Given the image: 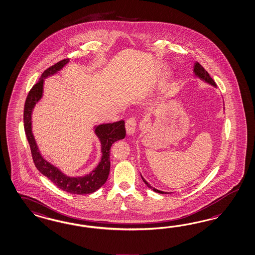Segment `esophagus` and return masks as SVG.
<instances>
[{"mask_svg": "<svg viewBox=\"0 0 255 255\" xmlns=\"http://www.w3.org/2000/svg\"><path fill=\"white\" fill-rule=\"evenodd\" d=\"M136 127H137V118L129 117L126 121V129H127V133L128 135H131V134H133L135 132Z\"/></svg>", "mask_w": 255, "mask_h": 255, "instance_id": "1", "label": "esophagus"}]
</instances>
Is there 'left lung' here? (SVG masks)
I'll use <instances>...</instances> for the list:
<instances>
[{
  "mask_svg": "<svg viewBox=\"0 0 255 255\" xmlns=\"http://www.w3.org/2000/svg\"><path fill=\"white\" fill-rule=\"evenodd\" d=\"M194 73L195 74L197 75V77H199L200 79H202V80L205 81V82H207V83H209L210 85L211 86H213V87H216V84H215V82L213 81V79L211 78V76H210V74L208 73V72L204 69L202 66L200 65L198 62H196L195 63V65H194ZM141 176V175H140ZM141 179H142V181L144 182L146 185L149 187V188H151V189H153L154 192H156V193H159V194H168L167 192H163V191H159V190L155 189V188H153L152 187L148 182H146L145 180H144V178L141 176Z\"/></svg>",
  "mask_w": 255,
  "mask_h": 255,
  "instance_id": "1",
  "label": "left lung"
}]
</instances>
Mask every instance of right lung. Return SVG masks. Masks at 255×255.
I'll return each mask as SVG.
<instances>
[{
	"instance_id": "obj_1",
	"label": "right lung",
	"mask_w": 255,
	"mask_h": 255,
	"mask_svg": "<svg viewBox=\"0 0 255 255\" xmlns=\"http://www.w3.org/2000/svg\"><path fill=\"white\" fill-rule=\"evenodd\" d=\"M68 62L69 58H65L46 69L42 73L40 80L29 90L24 106V129L29 141L31 156L37 169L42 174L47 177L58 188L71 194L87 195L94 193L95 191L101 188L107 181L111 166L110 149L115 141L125 138V121L121 120L115 123L99 125L95 128V133L102 143V155L99 165L89 174L83 177H69L62 173L58 167L53 166L44 159L39 152L35 138L31 131V113L35 104L41 100L43 96L44 79L58 73Z\"/></svg>"
}]
</instances>
